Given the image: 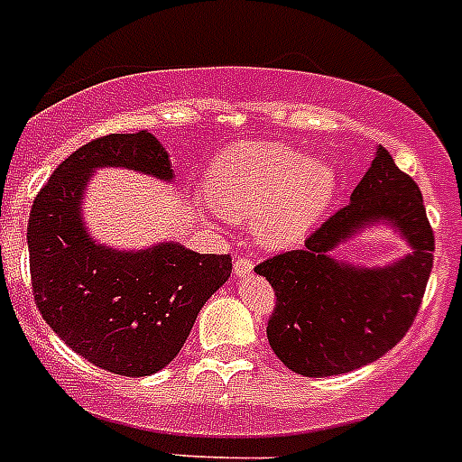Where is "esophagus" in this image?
<instances>
[{
	"label": "esophagus",
	"mask_w": 462,
	"mask_h": 462,
	"mask_svg": "<svg viewBox=\"0 0 462 462\" xmlns=\"http://www.w3.org/2000/svg\"><path fill=\"white\" fill-rule=\"evenodd\" d=\"M252 261L247 259V256H240L238 261H236L234 263V273H236V277H247L252 273Z\"/></svg>",
	"instance_id": "34e87169"
}]
</instances>
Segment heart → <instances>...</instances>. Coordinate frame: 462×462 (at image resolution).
Listing matches in <instances>:
<instances>
[{
	"mask_svg": "<svg viewBox=\"0 0 462 462\" xmlns=\"http://www.w3.org/2000/svg\"><path fill=\"white\" fill-rule=\"evenodd\" d=\"M340 187L330 162L284 143L250 141L224 150L208 169L210 210L250 219L256 243L284 250L303 243L324 219Z\"/></svg>",
	"mask_w": 462,
	"mask_h": 462,
	"instance_id": "b5f03b06",
	"label": "heart"
}]
</instances>
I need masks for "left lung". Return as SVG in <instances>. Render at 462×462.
<instances>
[{"label": "left lung", "mask_w": 462, "mask_h": 462, "mask_svg": "<svg viewBox=\"0 0 462 462\" xmlns=\"http://www.w3.org/2000/svg\"><path fill=\"white\" fill-rule=\"evenodd\" d=\"M379 223L411 245L405 257L361 267L332 256L342 242ZM432 252L435 236L421 191L386 150L377 148L349 206L326 219L303 250L254 268L277 296L266 328L273 352L303 377L352 373L382 358L405 337L419 312Z\"/></svg>", "instance_id": "8db88e82"}]
</instances>
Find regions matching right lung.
Returning <instances> with one entry per match:
<instances>
[{
	"mask_svg": "<svg viewBox=\"0 0 462 462\" xmlns=\"http://www.w3.org/2000/svg\"><path fill=\"white\" fill-rule=\"evenodd\" d=\"M99 169L173 182L166 148L150 132L110 134L79 148L36 194L27 226L34 300L73 352L122 377H145L180 352L208 298L231 277V256L180 243L116 250L92 238L83 196Z\"/></svg>",
	"mask_w": 462,
	"mask_h": 462,
	"instance_id": "obj_1",
	"label": "right lung"
}]
</instances>
